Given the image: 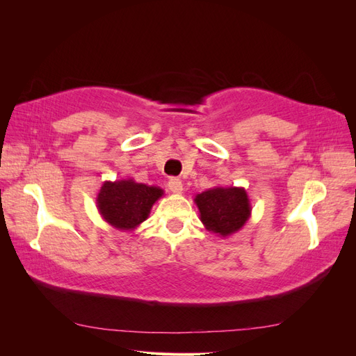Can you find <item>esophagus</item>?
<instances>
[{"instance_id": "34e87169", "label": "esophagus", "mask_w": 356, "mask_h": 356, "mask_svg": "<svg viewBox=\"0 0 356 356\" xmlns=\"http://www.w3.org/2000/svg\"><path fill=\"white\" fill-rule=\"evenodd\" d=\"M168 187L172 193H175V195H181L182 193V182L178 178H170L168 182Z\"/></svg>"}]
</instances>
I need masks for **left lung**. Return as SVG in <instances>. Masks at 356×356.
Segmentation results:
<instances>
[{"instance_id":"1","label":"left lung","mask_w":356,"mask_h":356,"mask_svg":"<svg viewBox=\"0 0 356 356\" xmlns=\"http://www.w3.org/2000/svg\"><path fill=\"white\" fill-rule=\"evenodd\" d=\"M195 203L204 229L220 238L238 233L252 211L243 187H213L196 195Z\"/></svg>"}]
</instances>
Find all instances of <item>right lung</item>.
I'll list each match as a JSON object with an SVG mask.
<instances>
[{"label": "right lung", "instance_id": "right-lung-1", "mask_svg": "<svg viewBox=\"0 0 356 356\" xmlns=\"http://www.w3.org/2000/svg\"><path fill=\"white\" fill-rule=\"evenodd\" d=\"M163 193L160 187L147 186L132 178L105 181L96 196V207L111 227L132 232L148 218L153 204Z\"/></svg>", "mask_w": 356, "mask_h": 356}]
</instances>
